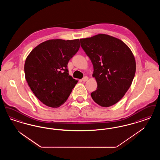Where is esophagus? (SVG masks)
Returning a JSON list of instances; mask_svg holds the SVG:
<instances>
[{
    "label": "esophagus",
    "instance_id": "obj_1",
    "mask_svg": "<svg viewBox=\"0 0 160 160\" xmlns=\"http://www.w3.org/2000/svg\"><path fill=\"white\" fill-rule=\"evenodd\" d=\"M88 79H89V77L88 76H85L82 79V81L83 82H87L88 80Z\"/></svg>",
    "mask_w": 160,
    "mask_h": 160
}]
</instances>
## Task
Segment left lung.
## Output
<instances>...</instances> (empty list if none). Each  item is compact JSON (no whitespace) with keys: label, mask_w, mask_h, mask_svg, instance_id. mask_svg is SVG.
<instances>
[{"label":"left lung","mask_w":160,"mask_h":160,"mask_svg":"<svg viewBox=\"0 0 160 160\" xmlns=\"http://www.w3.org/2000/svg\"><path fill=\"white\" fill-rule=\"evenodd\" d=\"M81 46L93 66L92 77L97 89L92 98L99 106H112L122 99L136 73L134 56L122 40L100 33L80 39Z\"/></svg>","instance_id":"1"}]
</instances>
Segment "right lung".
I'll list each match as a JSON object with an SVG mask.
<instances>
[{
  "label": "right lung",
  "mask_w": 160,
  "mask_h": 160,
  "mask_svg": "<svg viewBox=\"0 0 160 160\" xmlns=\"http://www.w3.org/2000/svg\"><path fill=\"white\" fill-rule=\"evenodd\" d=\"M80 46L79 39H49L35 47L26 58V80L34 95L47 106H61L77 83L69 75L67 65Z\"/></svg>",
  "instance_id": "add662e5"
}]
</instances>
